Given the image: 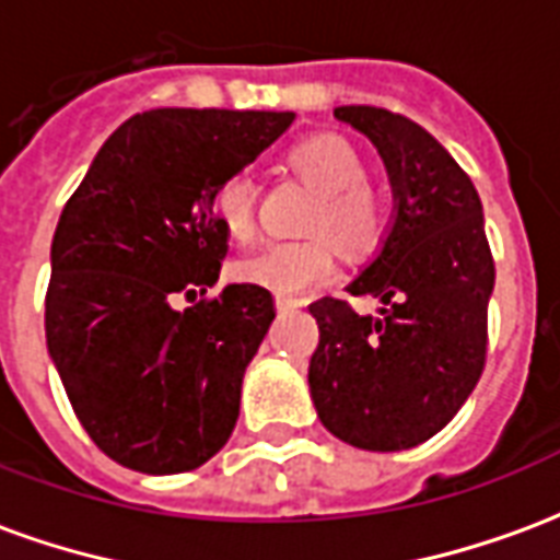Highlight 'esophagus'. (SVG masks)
<instances>
[{"label":"esophagus","instance_id":"1","mask_svg":"<svg viewBox=\"0 0 560 560\" xmlns=\"http://www.w3.org/2000/svg\"><path fill=\"white\" fill-rule=\"evenodd\" d=\"M300 300H293V296H276V308H279V312H293V308H300Z\"/></svg>","mask_w":560,"mask_h":560}]
</instances>
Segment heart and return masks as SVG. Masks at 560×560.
<instances>
[{"label":"heart","mask_w":560,"mask_h":560,"mask_svg":"<svg viewBox=\"0 0 560 560\" xmlns=\"http://www.w3.org/2000/svg\"><path fill=\"white\" fill-rule=\"evenodd\" d=\"M291 167L305 183L320 191L308 231L327 233L351 255H369L387 233V207L365 185V161L345 138L317 135L291 149ZM257 185L248 173L228 176L212 197L221 228L233 240L245 243L255 233ZM336 252L327 240H296V243H269L236 264V276L260 288L293 296L315 284L332 279Z\"/></svg>","instance_id":"obj_1"}]
</instances>
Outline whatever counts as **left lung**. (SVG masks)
Segmentation results:
<instances>
[{"label": "left lung", "instance_id": "left-lung-1", "mask_svg": "<svg viewBox=\"0 0 560 560\" xmlns=\"http://www.w3.org/2000/svg\"><path fill=\"white\" fill-rule=\"evenodd\" d=\"M332 116L377 149L393 215L348 284L353 296H377V315L332 296L308 305L320 329L308 393L339 441L396 453L441 432L480 381L492 252L477 188L425 128L363 104Z\"/></svg>", "mask_w": 560, "mask_h": 560}]
</instances>
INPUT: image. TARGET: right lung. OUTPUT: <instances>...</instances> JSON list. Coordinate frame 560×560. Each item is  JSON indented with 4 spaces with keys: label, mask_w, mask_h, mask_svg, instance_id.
Here are the masks:
<instances>
[{
    "label": "right lung",
    "mask_w": 560,
    "mask_h": 560,
    "mask_svg": "<svg viewBox=\"0 0 560 560\" xmlns=\"http://www.w3.org/2000/svg\"><path fill=\"white\" fill-rule=\"evenodd\" d=\"M284 110L161 107L104 140L50 245L47 351L107 456L183 474L228 444L240 389L276 317L260 284L219 281L228 236L212 197L291 128Z\"/></svg>",
    "instance_id": "1"
}]
</instances>
